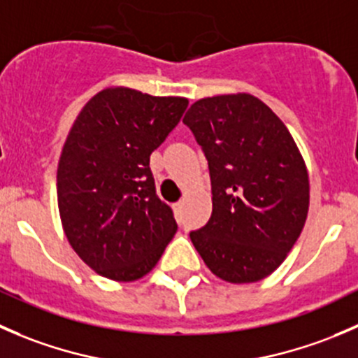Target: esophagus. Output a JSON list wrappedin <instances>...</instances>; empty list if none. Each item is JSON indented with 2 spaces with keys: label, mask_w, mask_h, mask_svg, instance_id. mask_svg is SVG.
<instances>
[{
  "label": "esophagus",
  "mask_w": 358,
  "mask_h": 358,
  "mask_svg": "<svg viewBox=\"0 0 358 358\" xmlns=\"http://www.w3.org/2000/svg\"><path fill=\"white\" fill-rule=\"evenodd\" d=\"M183 204H185V201H178V202H176V204H175V209H182Z\"/></svg>",
  "instance_id": "34e87169"
}]
</instances>
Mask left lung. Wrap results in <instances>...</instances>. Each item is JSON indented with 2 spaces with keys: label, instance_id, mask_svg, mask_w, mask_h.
<instances>
[{
  "label": "left lung",
  "instance_id": "obj_1",
  "mask_svg": "<svg viewBox=\"0 0 358 358\" xmlns=\"http://www.w3.org/2000/svg\"><path fill=\"white\" fill-rule=\"evenodd\" d=\"M183 122L204 150L213 192L211 218L190 241L222 280L258 282L282 265L305 227V159L275 112L249 93L197 100Z\"/></svg>",
  "mask_w": 358,
  "mask_h": 358
}]
</instances>
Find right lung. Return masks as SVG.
I'll use <instances>...</instances> for the list:
<instances>
[{"mask_svg": "<svg viewBox=\"0 0 358 358\" xmlns=\"http://www.w3.org/2000/svg\"><path fill=\"white\" fill-rule=\"evenodd\" d=\"M187 106L183 96L110 86L76 117L60 154L57 199L69 244L99 275L142 279L176 234L149 162Z\"/></svg>", "mask_w": 358, "mask_h": 358, "instance_id": "add662e5", "label": "right lung"}]
</instances>
